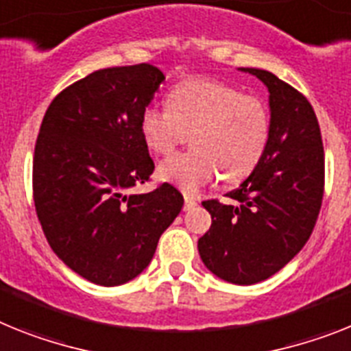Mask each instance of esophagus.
<instances>
[{
    "label": "esophagus",
    "mask_w": 351,
    "mask_h": 351,
    "mask_svg": "<svg viewBox=\"0 0 351 351\" xmlns=\"http://www.w3.org/2000/svg\"><path fill=\"white\" fill-rule=\"evenodd\" d=\"M196 207V199L189 194H185V202H184V210H191V208Z\"/></svg>",
    "instance_id": "34e87169"
}]
</instances>
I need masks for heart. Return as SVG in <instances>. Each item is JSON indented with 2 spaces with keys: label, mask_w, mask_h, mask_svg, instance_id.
Returning <instances> with one entry per match:
<instances>
[{
  "label": "heart",
  "mask_w": 351,
  "mask_h": 351,
  "mask_svg": "<svg viewBox=\"0 0 351 351\" xmlns=\"http://www.w3.org/2000/svg\"><path fill=\"white\" fill-rule=\"evenodd\" d=\"M139 126L146 146L158 155L173 153L191 134L194 148L162 162L158 176L194 194L219 173L228 184L252 175L266 153L271 117L257 96L194 78L171 90L167 108H144Z\"/></svg>",
  "instance_id": "1"
}]
</instances>
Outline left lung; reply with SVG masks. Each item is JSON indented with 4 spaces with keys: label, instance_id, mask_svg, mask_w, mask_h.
Instances as JSON below:
<instances>
[{
    "label": "left lung",
    "instance_id": "left-lung-1",
    "mask_svg": "<svg viewBox=\"0 0 351 351\" xmlns=\"http://www.w3.org/2000/svg\"><path fill=\"white\" fill-rule=\"evenodd\" d=\"M241 71L269 90V143L252 175L226 194L234 202L202 203L212 225L198 252L216 276L252 285L280 271L311 237L325 191V152L314 108L302 93L269 71Z\"/></svg>",
    "mask_w": 351,
    "mask_h": 351
}]
</instances>
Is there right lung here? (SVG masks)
Wrapping results in <instances>:
<instances>
[{"instance_id": "right-lung-1", "label": "right lung", "mask_w": 351, "mask_h": 351, "mask_svg": "<svg viewBox=\"0 0 351 351\" xmlns=\"http://www.w3.org/2000/svg\"><path fill=\"white\" fill-rule=\"evenodd\" d=\"M162 82L152 64L94 71L44 114L35 210L57 257L93 284L112 287L143 273L184 205L169 184L132 193L155 169L139 123Z\"/></svg>"}]
</instances>
